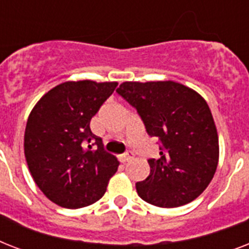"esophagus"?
<instances>
[{
  "instance_id": "esophagus-1",
  "label": "esophagus",
  "mask_w": 249,
  "mask_h": 249,
  "mask_svg": "<svg viewBox=\"0 0 249 249\" xmlns=\"http://www.w3.org/2000/svg\"><path fill=\"white\" fill-rule=\"evenodd\" d=\"M132 151H126L124 152V154H121L120 156H119V159H120V161H123V163H125V161H128L130 158H132Z\"/></svg>"
}]
</instances>
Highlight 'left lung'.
<instances>
[{"mask_svg": "<svg viewBox=\"0 0 249 249\" xmlns=\"http://www.w3.org/2000/svg\"><path fill=\"white\" fill-rule=\"evenodd\" d=\"M137 109L148 136L160 141L159 159L137 193L156 207L174 208L200 195L218 164V134L200 94L174 81H125L116 90Z\"/></svg>", "mask_w": 249, "mask_h": 249, "instance_id": "left-lung-1", "label": "left lung"}]
</instances>
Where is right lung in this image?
Instances as JSON below:
<instances>
[{
    "label": "right lung",
    "instance_id": "obj_1",
    "mask_svg": "<svg viewBox=\"0 0 249 249\" xmlns=\"http://www.w3.org/2000/svg\"><path fill=\"white\" fill-rule=\"evenodd\" d=\"M116 86L91 80L59 84L29 113L25 160L38 189L59 207L93 204L105 195L109 178L116 173L117 159L105 151L101 138L90 130L91 117Z\"/></svg>",
    "mask_w": 249,
    "mask_h": 249
}]
</instances>
